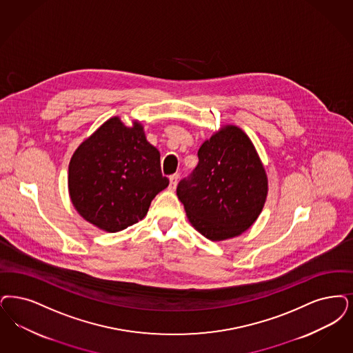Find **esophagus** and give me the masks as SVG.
Instances as JSON below:
<instances>
[{"label": "esophagus", "instance_id": "34e87169", "mask_svg": "<svg viewBox=\"0 0 353 353\" xmlns=\"http://www.w3.org/2000/svg\"><path fill=\"white\" fill-rule=\"evenodd\" d=\"M179 173H174V174H172L170 177V190H174L176 189V186H177V183H179Z\"/></svg>", "mask_w": 353, "mask_h": 353}]
</instances>
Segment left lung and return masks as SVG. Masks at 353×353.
Masks as SVG:
<instances>
[{
	"instance_id": "obj_1",
	"label": "left lung",
	"mask_w": 353,
	"mask_h": 353,
	"mask_svg": "<svg viewBox=\"0 0 353 353\" xmlns=\"http://www.w3.org/2000/svg\"><path fill=\"white\" fill-rule=\"evenodd\" d=\"M198 164L177 186L190 225L212 241L232 239L254 225L268 196V176L250 137L225 125L198 150Z\"/></svg>"
}]
</instances>
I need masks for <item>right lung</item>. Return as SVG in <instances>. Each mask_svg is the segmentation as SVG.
<instances>
[{
  "mask_svg": "<svg viewBox=\"0 0 353 353\" xmlns=\"http://www.w3.org/2000/svg\"><path fill=\"white\" fill-rule=\"evenodd\" d=\"M170 185L160 152L139 121L112 117L73 152L68 167L72 205L86 222L118 232L141 221L157 193Z\"/></svg>",
  "mask_w": 353,
  "mask_h": 353,
  "instance_id": "1",
  "label": "right lung"
}]
</instances>
